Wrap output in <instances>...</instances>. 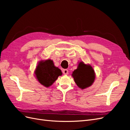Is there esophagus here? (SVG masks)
<instances>
[{
    "label": "esophagus",
    "mask_w": 130,
    "mask_h": 130,
    "mask_svg": "<svg viewBox=\"0 0 130 130\" xmlns=\"http://www.w3.org/2000/svg\"><path fill=\"white\" fill-rule=\"evenodd\" d=\"M63 74H65V75L68 74V70L67 69H63Z\"/></svg>",
    "instance_id": "esophagus-1"
}]
</instances>
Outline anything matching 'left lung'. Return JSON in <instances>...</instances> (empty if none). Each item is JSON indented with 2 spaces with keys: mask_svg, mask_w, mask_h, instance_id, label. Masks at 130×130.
<instances>
[{
  "mask_svg": "<svg viewBox=\"0 0 130 130\" xmlns=\"http://www.w3.org/2000/svg\"><path fill=\"white\" fill-rule=\"evenodd\" d=\"M72 76L78 87L85 89L91 86L95 80V73L92 67L81 62Z\"/></svg>",
  "mask_w": 130,
  "mask_h": 130,
  "instance_id": "1",
  "label": "left lung"
}]
</instances>
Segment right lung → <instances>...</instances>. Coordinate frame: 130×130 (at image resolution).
Returning <instances> with one entry per match:
<instances>
[{
    "instance_id": "right-lung-1",
    "label": "right lung",
    "mask_w": 130,
    "mask_h": 130,
    "mask_svg": "<svg viewBox=\"0 0 130 130\" xmlns=\"http://www.w3.org/2000/svg\"><path fill=\"white\" fill-rule=\"evenodd\" d=\"M62 74L61 70L55 67L53 61L50 60L40 62L35 71L39 82L46 87L52 85Z\"/></svg>"
}]
</instances>
